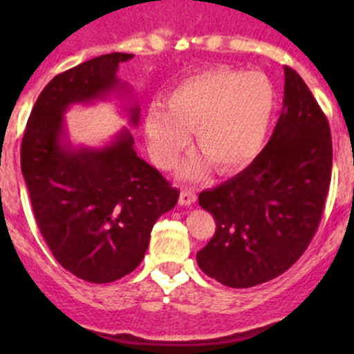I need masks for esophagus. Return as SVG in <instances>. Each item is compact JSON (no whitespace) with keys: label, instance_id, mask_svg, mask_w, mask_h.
Returning a JSON list of instances; mask_svg holds the SVG:
<instances>
[{"label":"esophagus","instance_id":"esophagus-1","mask_svg":"<svg viewBox=\"0 0 354 354\" xmlns=\"http://www.w3.org/2000/svg\"><path fill=\"white\" fill-rule=\"evenodd\" d=\"M195 200H197V195H195V192L188 190V188H183V190L180 192V203H181V205H192V203H195Z\"/></svg>","mask_w":354,"mask_h":354}]
</instances>
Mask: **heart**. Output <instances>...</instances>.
Wrapping results in <instances>:
<instances>
[{
	"label": "heart",
	"instance_id": "b5f03b06",
	"mask_svg": "<svg viewBox=\"0 0 354 354\" xmlns=\"http://www.w3.org/2000/svg\"><path fill=\"white\" fill-rule=\"evenodd\" d=\"M274 85L260 71L212 68L185 78L167 92L164 108L145 114V137L152 159L169 169L190 145L219 173L248 166L266 145L276 114ZM188 178H202L205 164L194 159L183 167Z\"/></svg>",
	"mask_w": 354,
	"mask_h": 354
}]
</instances>
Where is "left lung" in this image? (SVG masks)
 <instances>
[{"mask_svg":"<svg viewBox=\"0 0 354 354\" xmlns=\"http://www.w3.org/2000/svg\"><path fill=\"white\" fill-rule=\"evenodd\" d=\"M332 174L329 121L303 78L284 66V101L274 133L241 173L198 195L216 233L197 253L200 269L230 288L286 272L322 219Z\"/></svg>","mask_w":354,"mask_h":354,"instance_id":"8db88e82","label":"left lung"}]
</instances>
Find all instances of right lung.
Here are the masks:
<instances>
[{"mask_svg":"<svg viewBox=\"0 0 354 354\" xmlns=\"http://www.w3.org/2000/svg\"><path fill=\"white\" fill-rule=\"evenodd\" d=\"M131 58L111 53L56 75L35 101L20 149L46 245L68 272L94 284L113 283L140 266L156 221L180 197L137 156L128 130L102 149H71L63 142L68 106L124 91L116 71ZM130 121L138 123V106L130 108Z\"/></svg>","mask_w":354,"mask_h":354,"instance_id":"right-lung-1","label":"right lung"}]
</instances>
